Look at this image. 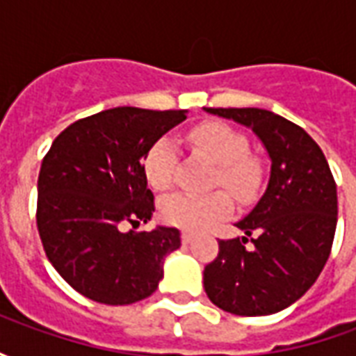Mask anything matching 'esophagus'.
Here are the masks:
<instances>
[{"mask_svg":"<svg viewBox=\"0 0 356 356\" xmlns=\"http://www.w3.org/2000/svg\"><path fill=\"white\" fill-rule=\"evenodd\" d=\"M194 238V234L191 231H183L181 232V240H183V242H185V244H188V242H191V240Z\"/></svg>","mask_w":356,"mask_h":356,"instance_id":"esophagus-1","label":"esophagus"}]
</instances>
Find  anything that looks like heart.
<instances>
[{"label": "heart", "instance_id": "heart-1", "mask_svg": "<svg viewBox=\"0 0 356 356\" xmlns=\"http://www.w3.org/2000/svg\"><path fill=\"white\" fill-rule=\"evenodd\" d=\"M188 145L196 154L208 156L217 163L213 185L225 186L240 202L254 198L261 186V165L250 156L248 139L240 131L223 122H204L193 127ZM177 168V148L168 137L158 139L148 148L143 170L147 183L154 191H168L173 183ZM232 211L229 194L216 191L209 194H171L160 202V217L163 223L181 227L186 231H202L216 221H221Z\"/></svg>", "mask_w": 356, "mask_h": 356}]
</instances>
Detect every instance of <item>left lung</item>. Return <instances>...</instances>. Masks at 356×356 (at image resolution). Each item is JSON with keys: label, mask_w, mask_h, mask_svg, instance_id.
Returning <instances> with one entry per match:
<instances>
[{"label": "left lung", "mask_w": 356, "mask_h": 356, "mask_svg": "<svg viewBox=\"0 0 356 356\" xmlns=\"http://www.w3.org/2000/svg\"><path fill=\"white\" fill-rule=\"evenodd\" d=\"M206 110L252 127L273 163L261 200L236 223L246 236L219 240V254L204 268V290L227 313H278L313 286L328 261L336 181L321 147L290 120L263 108ZM250 236L252 250L245 248Z\"/></svg>", "instance_id": "obj_1"}]
</instances>
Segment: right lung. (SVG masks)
Returning <instances> with one entry per match:
<instances>
[{
  "label": "right lung",
  "mask_w": 356,
  "mask_h": 356,
  "mask_svg": "<svg viewBox=\"0 0 356 356\" xmlns=\"http://www.w3.org/2000/svg\"><path fill=\"white\" fill-rule=\"evenodd\" d=\"M185 118V110L118 106L81 118L53 140L38 177L35 223L51 265L81 296L129 305L158 288L181 232L122 227L150 221L145 156Z\"/></svg>",
  "instance_id": "add662e5"
}]
</instances>
